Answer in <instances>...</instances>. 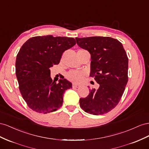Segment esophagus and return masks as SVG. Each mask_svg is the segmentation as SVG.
<instances>
[{
  "instance_id": "1",
  "label": "esophagus",
  "mask_w": 149,
  "mask_h": 149,
  "mask_svg": "<svg viewBox=\"0 0 149 149\" xmlns=\"http://www.w3.org/2000/svg\"><path fill=\"white\" fill-rule=\"evenodd\" d=\"M80 87L79 85H77V84H72V87H73V88H77V87Z\"/></svg>"
}]
</instances>
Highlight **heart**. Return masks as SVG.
<instances>
[{
  "instance_id": "b5f03b06",
  "label": "heart",
  "mask_w": 149,
  "mask_h": 149,
  "mask_svg": "<svg viewBox=\"0 0 149 149\" xmlns=\"http://www.w3.org/2000/svg\"><path fill=\"white\" fill-rule=\"evenodd\" d=\"M86 73L82 71L72 70L67 74V79L74 83H79L83 80Z\"/></svg>"
}]
</instances>
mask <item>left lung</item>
<instances>
[{"label":"left lung","mask_w":149,"mask_h":149,"mask_svg":"<svg viewBox=\"0 0 149 149\" xmlns=\"http://www.w3.org/2000/svg\"><path fill=\"white\" fill-rule=\"evenodd\" d=\"M77 45L91 56V74L100 86L90 90L80 106L85 112L99 116L116 107L128 82V63L121 42L109 37H76Z\"/></svg>","instance_id":"8db88e82"}]
</instances>
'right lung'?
<instances>
[{
	"mask_svg": "<svg viewBox=\"0 0 149 149\" xmlns=\"http://www.w3.org/2000/svg\"><path fill=\"white\" fill-rule=\"evenodd\" d=\"M75 44L72 37L45 36L32 37L21 47L15 74L21 95L33 111L47 113L62 105L63 93L72 84L65 79L53 82L50 68L58 64L63 52Z\"/></svg>",
	"mask_w": 149,
	"mask_h": 149,
	"instance_id": "1",
	"label": "right lung"
}]
</instances>
